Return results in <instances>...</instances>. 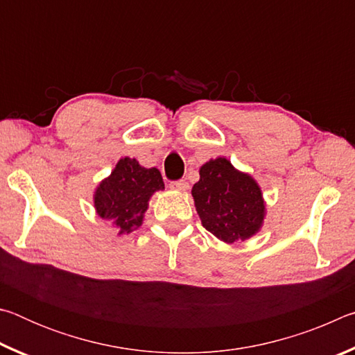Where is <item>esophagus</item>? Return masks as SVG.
<instances>
[{"label":"esophagus","instance_id":"1","mask_svg":"<svg viewBox=\"0 0 355 355\" xmlns=\"http://www.w3.org/2000/svg\"><path fill=\"white\" fill-rule=\"evenodd\" d=\"M171 188L184 192V191H188L189 184H188V182H184V180H178V182H172V183H171Z\"/></svg>","mask_w":355,"mask_h":355}]
</instances>
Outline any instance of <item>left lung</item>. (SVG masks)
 Here are the masks:
<instances>
[{
    "label": "left lung",
    "instance_id": "left-lung-1",
    "mask_svg": "<svg viewBox=\"0 0 355 355\" xmlns=\"http://www.w3.org/2000/svg\"><path fill=\"white\" fill-rule=\"evenodd\" d=\"M192 186L202 225L227 244L245 241L263 225L266 207L258 183L239 172L227 158L209 159Z\"/></svg>",
    "mask_w": 355,
    "mask_h": 355
}]
</instances>
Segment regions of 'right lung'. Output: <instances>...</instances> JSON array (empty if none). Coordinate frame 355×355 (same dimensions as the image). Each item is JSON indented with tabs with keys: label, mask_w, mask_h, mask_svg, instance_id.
<instances>
[{
	"label": "right lung",
	"mask_w": 355,
	"mask_h": 355,
	"mask_svg": "<svg viewBox=\"0 0 355 355\" xmlns=\"http://www.w3.org/2000/svg\"><path fill=\"white\" fill-rule=\"evenodd\" d=\"M163 189V177L156 167L146 169L135 158L125 156L95 189V211L112 222L117 235H125L142 225L150 197Z\"/></svg>",
	"instance_id": "right-lung-1"
}]
</instances>
